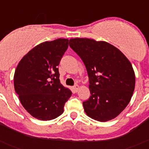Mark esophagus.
I'll use <instances>...</instances> for the list:
<instances>
[{
  "instance_id": "obj_1",
  "label": "esophagus",
  "mask_w": 149,
  "mask_h": 149,
  "mask_svg": "<svg viewBox=\"0 0 149 149\" xmlns=\"http://www.w3.org/2000/svg\"><path fill=\"white\" fill-rule=\"evenodd\" d=\"M73 89H74V90L75 91V92H77V90H78V89H79V86L77 85V84H76V85H74V86Z\"/></svg>"
}]
</instances>
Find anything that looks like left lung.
<instances>
[{
    "instance_id": "left-lung-1",
    "label": "left lung",
    "mask_w": 149,
    "mask_h": 149,
    "mask_svg": "<svg viewBox=\"0 0 149 149\" xmlns=\"http://www.w3.org/2000/svg\"><path fill=\"white\" fill-rule=\"evenodd\" d=\"M69 46L86 66L90 97L83 102L88 116L107 122L120 114L135 88L132 65L118 48L106 42L76 38Z\"/></svg>"
}]
</instances>
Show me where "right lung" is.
<instances>
[{
	"instance_id": "right-lung-1",
	"label": "right lung",
	"mask_w": 149,
	"mask_h": 149,
	"mask_svg": "<svg viewBox=\"0 0 149 149\" xmlns=\"http://www.w3.org/2000/svg\"><path fill=\"white\" fill-rule=\"evenodd\" d=\"M68 47L67 39L41 43L24 56L15 69V93L25 110L39 120L60 116L72 96L60 83L57 68Z\"/></svg>"
}]
</instances>
